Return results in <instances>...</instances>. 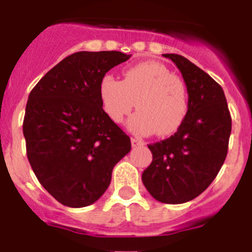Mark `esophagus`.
<instances>
[{"mask_svg":"<svg viewBox=\"0 0 252 252\" xmlns=\"http://www.w3.org/2000/svg\"><path fill=\"white\" fill-rule=\"evenodd\" d=\"M131 145H132L133 148H137V146L145 145V142L142 141V140H140V139H136V137H132V139H131Z\"/></svg>","mask_w":252,"mask_h":252,"instance_id":"1","label":"esophagus"}]
</instances>
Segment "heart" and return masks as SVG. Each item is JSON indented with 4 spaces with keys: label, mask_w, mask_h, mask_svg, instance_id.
<instances>
[{
    "label": "heart",
    "mask_w": 252,
    "mask_h": 252,
    "mask_svg": "<svg viewBox=\"0 0 252 252\" xmlns=\"http://www.w3.org/2000/svg\"><path fill=\"white\" fill-rule=\"evenodd\" d=\"M98 92L104 112L116 124L124 121L136 102L139 111L128 120V130L142 136L175 132L188 113L186 83L159 62H144L125 69L121 82L104 75Z\"/></svg>",
    "instance_id": "obj_1"
}]
</instances>
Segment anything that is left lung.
Wrapping results in <instances>:
<instances>
[{
    "label": "left lung",
    "mask_w": 252,
    "mask_h": 252,
    "mask_svg": "<svg viewBox=\"0 0 252 252\" xmlns=\"http://www.w3.org/2000/svg\"><path fill=\"white\" fill-rule=\"evenodd\" d=\"M182 73L188 113L174 135L150 144L153 161L142 183L157 201L180 204L203 193L223 165L231 135V115L222 87L178 54H162Z\"/></svg>",
    "instance_id": "obj_1"
}]
</instances>
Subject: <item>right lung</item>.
<instances>
[{
    "mask_svg": "<svg viewBox=\"0 0 252 252\" xmlns=\"http://www.w3.org/2000/svg\"><path fill=\"white\" fill-rule=\"evenodd\" d=\"M121 51H78L50 69L26 103V154L40 184L62 204L81 208L107 190L130 137L107 116L99 82L130 59Z\"/></svg>",
    "mask_w": 252,
    "mask_h": 252,
    "instance_id": "add662e5",
    "label": "right lung"
}]
</instances>
